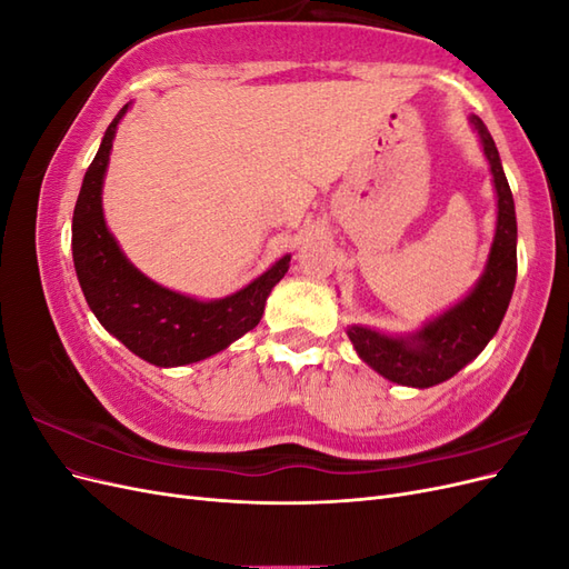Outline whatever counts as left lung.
<instances>
[{
    "mask_svg": "<svg viewBox=\"0 0 569 569\" xmlns=\"http://www.w3.org/2000/svg\"><path fill=\"white\" fill-rule=\"evenodd\" d=\"M470 120L481 137L498 194L496 237L485 274L470 297L412 337H387L360 325L347 330L358 356L396 385L435 387L475 360L501 325L518 278V220L510 184L487 126L477 116Z\"/></svg>",
    "mask_w": 569,
    "mask_h": 569,
    "instance_id": "8db88e82",
    "label": "left lung"
}]
</instances>
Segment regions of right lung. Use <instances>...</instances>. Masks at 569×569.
Wrapping results in <instances>:
<instances>
[{
    "mask_svg": "<svg viewBox=\"0 0 569 569\" xmlns=\"http://www.w3.org/2000/svg\"><path fill=\"white\" fill-rule=\"evenodd\" d=\"M118 111L84 173L73 211V263L82 295L107 330L140 358L159 368L197 363L222 351L261 322L266 299L289 268L280 258L261 278L220 301H197L159 287L137 270L101 213V184L109 166Z\"/></svg>",
    "mask_w": 569,
    "mask_h": 569,
    "instance_id": "1",
    "label": "right lung"
}]
</instances>
